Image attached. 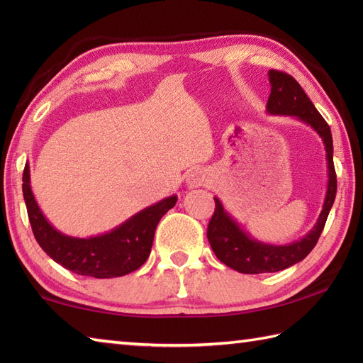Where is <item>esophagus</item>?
I'll list each match as a JSON object with an SVG mask.
<instances>
[{"instance_id":"34e87169","label":"esophagus","mask_w":363,"mask_h":363,"mask_svg":"<svg viewBox=\"0 0 363 363\" xmlns=\"http://www.w3.org/2000/svg\"><path fill=\"white\" fill-rule=\"evenodd\" d=\"M187 186L189 189H198V187H206L207 184L211 182V177L203 169H194L187 174Z\"/></svg>"}]
</instances>
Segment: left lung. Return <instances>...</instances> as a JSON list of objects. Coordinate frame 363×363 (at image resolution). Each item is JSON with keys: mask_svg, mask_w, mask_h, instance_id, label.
Instances as JSON below:
<instances>
[{"mask_svg": "<svg viewBox=\"0 0 363 363\" xmlns=\"http://www.w3.org/2000/svg\"><path fill=\"white\" fill-rule=\"evenodd\" d=\"M268 79L272 84V94H269L267 103V112L269 115H289V117L298 118L299 121L309 125L325 143L328 160V190L317 225L303 238L289 245H269L252 238L225 211L220 199L217 196L213 198L215 212L209 221V226H207V238H209L215 256L223 264L238 273L246 274L276 273L303 260L317 245L337 194L334 146L329 125L293 76L284 72L269 70Z\"/></svg>", "mask_w": 363, "mask_h": 363, "instance_id": "obj_1", "label": "left lung"}]
</instances>
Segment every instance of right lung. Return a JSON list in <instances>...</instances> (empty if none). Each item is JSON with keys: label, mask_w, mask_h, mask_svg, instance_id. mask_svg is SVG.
<instances>
[{"label": "right lung", "mask_w": 363, "mask_h": 363, "mask_svg": "<svg viewBox=\"0 0 363 363\" xmlns=\"http://www.w3.org/2000/svg\"><path fill=\"white\" fill-rule=\"evenodd\" d=\"M23 196L37 243L48 256L70 272L109 279L140 268L151 252L160 218L174 207L177 196H168L145 207L120 226L101 235L79 238L65 235L45 218L30 190L29 165L23 172Z\"/></svg>", "instance_id": "right-lung-1"}]
</instances>
